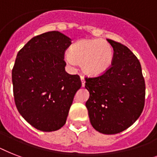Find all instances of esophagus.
Masks as SVG:
<instances>
[{
	"instance_id": "34e87169",
	"label": "esophagus",
	"mask_w": 157,
	"mask_h": 157,
	"mask_svg": "<svg viewBox=\"0 0 157 157\" xmlns=\"http://www.w3.org/2000/svg\"><path fill=\"white\" fill-rule=\"evenodd\" d=\"M81 85H82V87H85V84H86V81H85V78L84 76H81Z\"/></svg>"
}]
</instances>
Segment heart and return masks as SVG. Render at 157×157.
<instances>
[{"label": "heart", "instance_id": "1", "mask_svg": "<svg viewBox=\"0 0 157 157\" xmlns=\"http://www.w3.org/2000/svg\"><path fill=\"white\" fill-rule=\"evenodd\" d=\"M113 49L109 43L101 39H84L69 48L65 60L70 65L81 63V70L89 76H99L111 67Z\"/></svg>", "mask_w": 157, "mask_h": 157}]
</instances>
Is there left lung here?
<instances>
[{"label": "left lung", "instance_id": "1", "mask_svg": "<svg viewBox=\"0 0 157 157\" xmlns=\"http://www.w3.org/2000/svg\"><path fill=\"white\" fill-rule=\"evenodd\" d=\"M114 50L105 73L86 78L90 98L86 103L92 126L115 134L131 126L140 117L145 101V81L137 57L125 45L107 39Z\"/></svg>", "mask_w": 157, "mask_h": 157}]
</instances>
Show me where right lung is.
I'll return each instance as SVG.
<instances>
[{"instance_id": "right-lung-1", "label": "right lung", "mask_w": 157, "mask_h": 157, "mask_svg": "<svg viewBox=\"0 0 157 157\" xmlns=\"http://www.w3.org/2000/svg\"><path fill=\"white\" fill-rule=\"evenodd\" d=\"M71 44L68 36L52 31L32 38L17 54L12 70L16 107L40 131L63 126L81 87L80 76L65 71L64 52Z\"/></svg>"}]
</instances>
